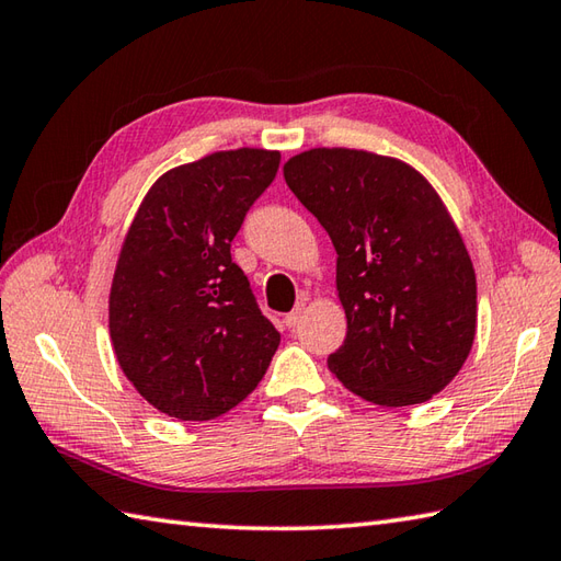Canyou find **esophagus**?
I'll use <instances>...</instances> for the list:
<instances>
[{
    "label": "esophagus",
    "mask_w": 561,
    "mask_h": 561,
    "mask_svg": "<svg viewBox=\"0 0 561 561\" xmlns=\"http://www.w3.org/2000/svg\"><path fill=\"white\" fill-rule=\"evenodd\" d=\"M301 318H304V304H299L291 313L284 316V323H287V328H296L301 323Z\"/></svg>",
    "instance_id": "1"
}]
</instances>
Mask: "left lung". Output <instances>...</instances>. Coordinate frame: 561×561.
<instances>
[{
  "mask_svg": "<svg viewBox=\"0 0 561 561\" xmlns=\"http://www.w3.org/2000/svg\"><path fill=\"white\" fill-rule=\"evenodd\" d=\"M284 180L337 252L347 335L328 367L377 405L433 399L477 333V277L465 240L421 172L397 158L313 148Z\"/></svg>",
  "mask_w": 561,
  "mask_h": 561,
  "instance_id": "obj_1",
  "label": "left lung"
}]
</instances>
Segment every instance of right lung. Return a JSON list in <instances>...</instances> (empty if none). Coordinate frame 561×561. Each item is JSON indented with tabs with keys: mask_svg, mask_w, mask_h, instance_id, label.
<instances>
[{
	"mask_svg": "<svg viewBox=\"0 0 561 561\" xmlns=\"http://www.w3.org/2000/svg\"><path fill=\"white\" fill-rule=\"evenodd\" d=\"M279 170L277 150L240 148L164 172L130 224L108 296L121 369L160 413L211 421L257 387L279 333L230 243Z\"/></svg>",
	"mask_w": 561,
	"mask_h": 561,
	"instance_id": "1",
	"label": "right lung"
}]
</instances>
